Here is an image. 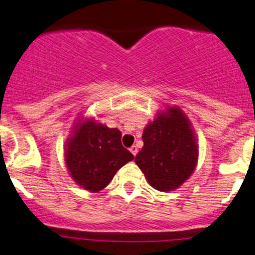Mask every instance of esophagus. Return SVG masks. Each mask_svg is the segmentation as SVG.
Here are the masks:
<instances>
[{
	"mask_svg": "<svg viewBox=\"0 0 255 255\" xmlns=\"http://www.w3.org/2000/svg\"><path fill=\"white\" fill-rule=\"evenodd\" d=\"M129 150H130V153L133 154V155H134V156L137 155V153H138V148H137V145H132V146H130Z\"/></svg>",
	"mask_w": 255,
	"mask_h": 255,
	"instance_id": "1",
	"label": "esophagus"
}]
</instances>
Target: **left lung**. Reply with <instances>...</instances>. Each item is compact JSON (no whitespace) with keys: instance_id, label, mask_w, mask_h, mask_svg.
I'll list each match as a JSON object with an SVG mask.
<instances>
[{"instance_id":"1","label":"left lung","mask_w":255,"mask_h":255,"mask_svg":"<svg viewBox=\"0 0 255 255\" xmlns=\"http://www.w3.org/2000/svg\"><path fill=\"white\" fill-rule=\"evenodd\" d=\"M143 148L135 164L154 189L171 191L194 173L199 145L191 123L179 107L159 112L142 135Z\"/></svg>"}]
</instances>
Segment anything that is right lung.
<instances>
[{
    "label": "right lung",
    "instance_id": "1",
    "mask_svg": "<svg viewBox=\"0 0 255 255\" xmlns=\"http://www.w3.org/2000/svg\"><path fill=\"white\" fill-rule=\"evenodd\" d=\"M117 128L81 118L65 145V164L78 185L99 192L125 164L134 156L121 143Z\"/></svg>",
    "mask_w": 255,
    "mask_h": 255
}]
</instances>
